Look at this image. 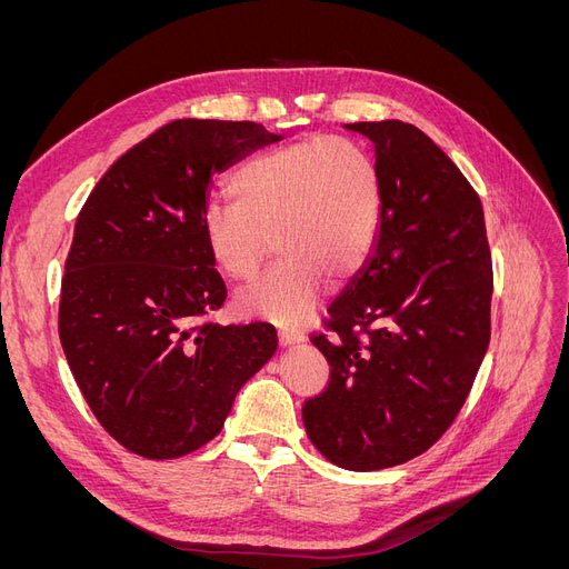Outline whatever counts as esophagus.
Wrapping results in <instances>:
<instances>
[{
    "label": "esophagus",
    "instance_id": "34e87169",
    "mask_svg": "<svg viewBox=\"0 0 569 569\" xmlns=\"http://www.w3.org/2000/svg\"><path fill=\"white\" fill-rule=\"evenodd\" d=\"M278 339H280V343L282 347H291V343H299L301 339H303V335L301 332H297V330H278Z\"/></svg>",
    "mask_w": 569,
    "mask_h": 569
}]
</instances>
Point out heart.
Segmentation results:
<instances>
[{"label": "heart", "instance_id": "b5f03b06", "mask_svg": "<svg viewBox=\"0 0 569 569\" xmlns=\"http://www.w3.org/2000/svg\"><path fill=\"white\" fill-rule=\"evenodd\" d=\"M234 203H213L203 239L230 280L249 282L272 253L282 258L239 297L249 316L297 325L311 316L325 278L360 270L382 218V180L370 153L347 137H311L242 166Z\"/></svg>", "mask_w": 569, "mask_h": 569}]
</instances>
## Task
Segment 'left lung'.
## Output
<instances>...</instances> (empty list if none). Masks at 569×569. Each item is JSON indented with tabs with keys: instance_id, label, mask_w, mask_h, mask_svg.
<instances>
[{
	"instance_id": "8db88e82",
	"label": "left lung",
	"mask_w": 569,
	"mask_h": 569,
	"mask_svg": "<svg viewBox=\"0 0 569 569\" xmlns=\"http://www.w3.org/2000/svg\"><path fill=\"white\" fill-rule=\"evenodd\" d=\"M375 144L382 218L366 266L311 341L330 363L303 403L316 449L385 470L451 427L489 349L493 270L485 211L458 166L403 120L351 123Z\"/></svg>"
}]
</instances>
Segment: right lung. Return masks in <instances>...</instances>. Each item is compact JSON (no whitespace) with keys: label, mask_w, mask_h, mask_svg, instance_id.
I'll use <instances>...</instances> for the list:
<instances>
[{"label":"right lung","mask_w":569,"mask_h":569,"mask_svg":"<svg viewBox=\"0 0 569 569\" xmlns=\"http://www.w3.org/2000/svg\"><path fill=\"white\" fill-rule=\"evenodd\" d=\"M278 140L251 120H173L128 149L78 213L61 347L94 418L137 456L209 443L278 349L268 322L211 320L228 289L203 239L211 178Z\"/></svg>","instance_id":"add662e5"}]
</instances>
